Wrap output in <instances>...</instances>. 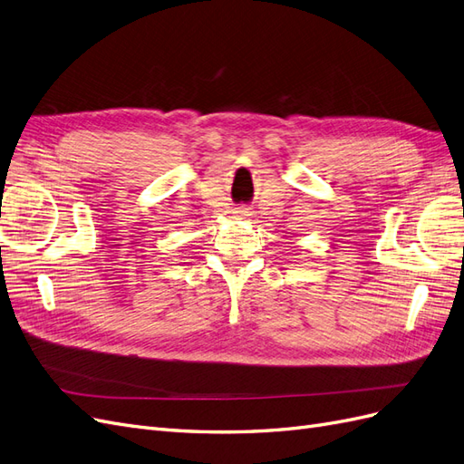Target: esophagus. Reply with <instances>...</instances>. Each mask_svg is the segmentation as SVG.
<instances>
[{
	"instance_id": "esophagus-1",
	"label": "esophagus",
	"mask_w": 464,
	"mask_h": 464,
	"mask_svg": "<svg viewBox=\"0 0 464 464\" xmlns=\"http://www.w3.org/2000/svg\"><path fill=\"white\" fill-rule=\"evenodd\" d=\"M234 215H236L237 218H246V217H251V210L246 208V207H236V208H234Z\"/></svg>"
}]
</instances>
